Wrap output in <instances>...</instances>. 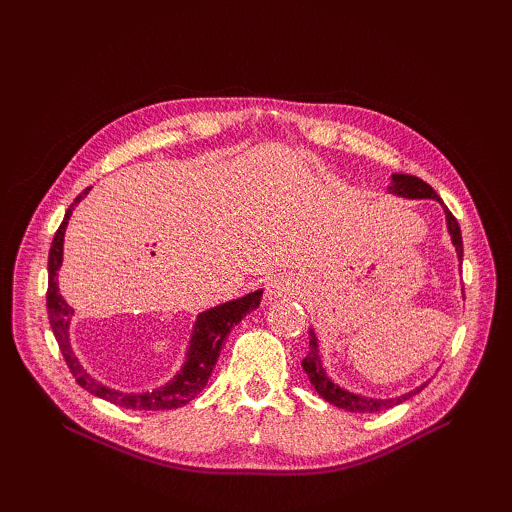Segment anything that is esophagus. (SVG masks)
Returning <instances> with one entry per match:
<instances>
[{"label": "esophagus", "instance_id": "1", "mask_svg": "<svg viewBox=\"0 0 512 512\" xmlns=\"http://www.w3.org/2000/svg\"><path fill=\"white\" fill-rule=\"evenodd\" d=\"M294 290V280L288 275H277V277H271V280L267 282V299H280V297H286V294H290Z\"/></svg>", "mask_w": 512, "mask_h": 512}]
</instances>
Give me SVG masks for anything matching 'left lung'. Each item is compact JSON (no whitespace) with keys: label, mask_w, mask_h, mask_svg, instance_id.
Listing matches in <instances>:
<instances>
[{"label":"left lung","mask_w":512,"mask_h":512,"mask_svg":"<svg viewBox=\"0 0 512 512\" xmlns=\"http://www.w3.org/2000/svg\"><path fill=\"white\" fill-rule=\"evenodd\" d=\"M389 194H395V196H401V198H410V200H423V198H431V200H438V203L442 205L444 209V215H446V230L448 235H451V241L455 245V252H457V260L461 265L463 260V241H461V228L457 224V220L453 218V213L448 211L442 203V198L433 192L431 185H427L423 179L418 177H412V175H391V185H389ZM303 369L305 374L309 378V382L314 384L316 393L324 399L329 401V404L342 408V410H348V412H363V414H369V412H382V410H389L393 406H399L404 404V401H408L410 397H414L416 393H421L425 389L423 382L421 386H416V389L399 395V397H369V395H361V393H352V391H346L344 386L335 384L327 369H324L322 365V356H320V350H318V337L314 333V329H309V352L303 359Z\"/></svg>","instance_id":"1"}]
</instances>
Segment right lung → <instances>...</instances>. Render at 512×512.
<instances>
[{
    "mask_svg": "<svg viewBox=\"0 0 512 512\" xmlns=\"http://www.w3.org/2000/svg\"><path fill=\"white\" fill-rule=\"evenodd\" d=\"M89 190L91 188L83 190L74 198V203L66 211L64 222H61L59 230L55 232V239L49 252V292H46V309H49V322L59 344V350L64 354V359L76 382H79L91 395H96L104 401H111V404L119 408H128V410L181 408L205 389L211 371L215 363H218V356L228 333L260 305L262 290H254L250 294H245V297L232 299V301L215 305L211 309H205V312H200L192 327L190 342H188V348H185V359L179 371L168 382L158 386V389L132 393V391H119V389H113V386L102 384L81 365L79 356H76L72 350L70 324H72L74 309L66 303L64 297H61L59 286H57V273L61 269V262H64V235L68 228V220L74 207L81 203Z\"/></svg>",
    "mask_w": 512,
    "mask_h": 512,
    "instance_id": "obj_1",
    "label": "right lung"
}]
</instances>
